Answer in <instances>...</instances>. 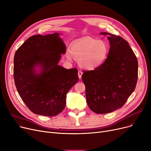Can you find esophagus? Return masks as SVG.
I'll return each mask as SVG.
<instances>
[{
  "label": "esophagus",
  "instance_id": "esophagus-1",
  "mask_svg": "<svg viewBox=\"0 0 151 151\" xmlns=\"http://www.w3.org/2000/svg\"><path fill=\"white\" fill-rule=\"evenodd\" d=\"M78 77H79L80 79H81V76H82V75H83V72H82L81 71H78Z\"/></svg>",
  "mask_w": 151,
  "mask_h": 151
}]
</instances>
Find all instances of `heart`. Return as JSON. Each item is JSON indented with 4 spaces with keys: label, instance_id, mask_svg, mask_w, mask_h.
<instances>
[{
    "label": "heart",
    "instance_id": "b5f03b06",
    "mask_svg": "<svg viewBox=\"0 0 151 151\" xmlns=\"http://www.w3.org/2000/svg\"><path fill=\"white\" fill-rule=\"evenodd\" d=\"M109 52V45L106 41L86 37L72 44L70 50H67L65 56L69 61L73 57L78 58L81 67L93 70L101 66L106 60Z\"/></svg>",
    "mask_w": 151,
    "mask_h": 151
}]
</instances>
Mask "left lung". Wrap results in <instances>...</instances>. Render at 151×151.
Masks as SVG:
<instances>
[{"label":"left lung","mask_w":151,"mask_h":151,"mask_svg":"<svg viewBox=\"0 0 151 151\" xmlns=\"http://www.w3.org/2000/svg\"><path fill=\"white\" fill-rule=\"evenodd\" d=\"M110 50L107 59L94 70L84 71L82 80L86 86L90 109L99 114L121 108L134 91L138 63L128 42L122 37L106 32Z\"/></svg>","instance_id":"left-lung-1"}]
</instances>
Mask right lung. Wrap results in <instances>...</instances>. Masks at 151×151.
Returning <instances> with one entry per match:
<instances>
[{"label":"right lung","instance_id":"obj_1","mask_svg":"<svg viewBox=\"0 0 151 151\" xmlns=\"http://www.w3.org/2000/svg\"><path fill=\"white\" fill-rule=\"evenodd\" d=\"M56 32L31 36L16 51L14 77L18 93L35 114L52 116L66 106L67 94L79 78L76 68L58 65L66 45Z\"/></svg>","mask_w":151,"mask_h":151}]
</instances>
